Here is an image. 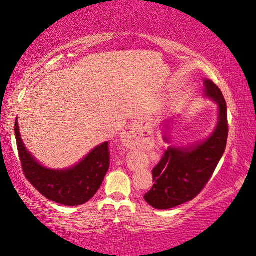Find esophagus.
Returning <instances> with one entry per match:
<instances>
[{"label":"esophagus","mask_w":256,"mask_h":256,"mask_svg":"<svg viewBox=\"0 0 256 256\" xmlns=\"http://www.w3.org/2000/svg\"><path fill=\"white\" fill-rule=\"evenodd\" d=\"M138 134V128L136 124H131L128 125V126L126 128V130L123 132V141L125 142V144H128L130 141L132 140V138H136Z\"/></svg>","instance_id":"obj_1"}]
</instances>
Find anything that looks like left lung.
<instances>
[{"instance_id": "left-lung-1", "label": "left lung", "mask_w": 256, "mask_h": 256, "mask_svg": "<svg viewBox=\"0 0 256 256\" xmlns=\"http://www.w3.org/2000/svg\"><path fill=\"white\" fill-rule=\"evenodd\" d=\"M206 94L219 106V122L212 136L190 148L164 151L152 170L154 184L144 200L156 209H172L193 200L204 188L224 152L228 138L227 105L222 90L211 80H206Z\"/></svg>"}]
</instances>
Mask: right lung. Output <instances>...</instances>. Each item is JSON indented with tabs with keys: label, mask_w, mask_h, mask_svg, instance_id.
Listing matches in <instances>:
<instances>
[{
	"label": "right lung",
	"mask_w": 256,
	"mask_h": 256,
	"mask_svg": "<svg viewBox=\"0 0 256 256\" xmlns=\"http://www.w3.org/2000/svg\"><path fill=\"white\" fill-rule=\"evenodd\" d=\"M14 132L26 178L46 198L74 206L88 202L97 193L110 168V142L98 146L74 167L54 170L42 167L26 149L20 136L18 118H16Z\"/></svg>",
	"instance_id": "obj_1"
}]
</instances>
